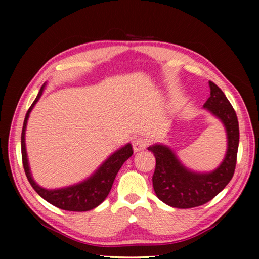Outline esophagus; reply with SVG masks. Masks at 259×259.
<instances>
[{"label":"esophagus","mask_w":259,"mask_h":259,"mask_svg":"<svg viewBox=\"0 0 259 259\" xmlns=\"http://www.w3.org/2000/svg\"><path fill=\"white\" fill-rule=\"evenodd\" d=\"M146 146H147L146 139H143V138H136V139H134L133 148H134L135 152H139V151L145 150Z\"/></svg>","instance_id":"34e87169"}]
</instances>
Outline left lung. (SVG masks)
Returning a JSON list of instances; mask_svg holds the SVG:
<instances>
[{
  "label": "left lung",
  "mask_w": 259,
  "mask_h": 259,
  "mask_svg": "<svg viewBox=\"0 0 259 259\" xmlns=\"http://www.w3.org/2000/svg\"><path fill=\"white\" fill-rule=\"evenodd\" d=\"M209 87L210 97L203 107L222 122L226 131L227 148L222 163L212 171H194L184 165L168 145L157 143L147 148L156 160L152 178L155 194L170 207L187 209L209 202L224 190L234 175L239 147L238 117L224 93L211 81Z\"/></svg>",
  "instance_id": "8db88e82"
}]
</instances>
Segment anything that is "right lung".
<instances>
[{
    "mask_svg": "<svg viewBox=\"0 0 259 259\" xmlns=\"http://www.w3.org/2000/svg\"><path fill=\"white\" fill-rule=\"evenodd\" d=\"M46 85L47 83H45V84L41 87V89L38 91L32 106L29 107L28 112L26 113L23 131H21V156H23V164L26 177H27L28 182L30 183V185H32L35 192H36L41 198L48 201V202L55 205V207L63 210H67V211H88V210L98 207V205L107 198L108 193L111 191L114 183V179H115L122 164L134 154L133 147H131L130 143L120 147L119 150L112 153V154L109 155L97 169H96V171L91 175V176L85 178L84 181H82L80 183L73 184V185H69L66 187L55 188V190L45 188L38 185V184L34 181L32 172H30L27 151H26L25 134L26 128H27L29 114L38 102V99L41 98Z\"/></svg>",
    "mask_w": 259,
    "mask_h": 259,
    "instance_id": "1",
    "label": "right lung"
}]
</instances>
